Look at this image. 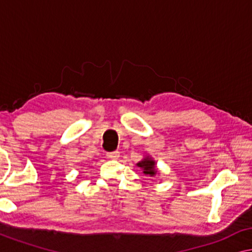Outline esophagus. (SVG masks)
I'll use <instances>...</instances> for the list:
<instances>
[{
	"label": "esophagus",
	"instance_id": "1",
	"mask_svg": "<svg viewBox=\"0 0 252 252\" xmlns=\"http://www.w3.org/2000/svg\"><path fill=\"white\" fill-rule=\"evenodd\" d=\"M106 157L109 158L111 160H117L119 157H120V152L119 151H111L106 153Z\"/></svg>",
	"mask_w": 252,
	"mask_h": 252
}]
</instances>
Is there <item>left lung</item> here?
<instances>
[{
  "label": "left lung",
  "mask_w": 252,
  "mask_h": 252,
  "mask_svg": "<svg viewBox=\"0 0 252 252\" xmlns=\"http://www.w3.org/2000/svg\"><path fill=\"white\" fill-rule=\"evenodd\" d=\"M138 167L142 168L144 174H149V176H151V177L156 176V173H157L156 163H155V161L149 159V158H147V159H144L141 162H139Z\"/></svg>",
  "instance_id": "8db88e82"
}]
</instances>
